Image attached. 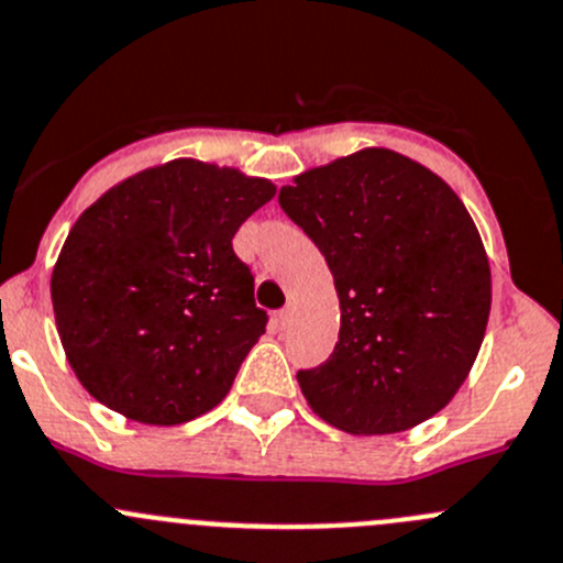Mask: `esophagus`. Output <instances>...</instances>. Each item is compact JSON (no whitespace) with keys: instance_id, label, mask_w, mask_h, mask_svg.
Here are the masks:
<instances>
[{"instance_id":"esophagus-1","label":"esophagus","mask_w":563,"mask_h":563,"mask_svg":"<svg viewBox=\"0 0 563 563\" xmlns=\"http://www.w3.org/2000/svg\"><path fill=\"white\" fill-rule=\"evenodd\" d=\"M291 316H294V308H291V305H286V308H283L280 313H277V319H280V324L286 327L288 321H291Z\"/></svg>"}]
</instances>
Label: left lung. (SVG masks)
Wrapping results in <instances>:
<instances>
[{
	"instance_id": "1",
	"label": "left lung",
	"mask_w": 563,
	"mask_h": 563,
	"mask_svg": "<svg viewBox=\"0 0 563 563\" xmlns=\"http://www.w3.org/2000/svg\"><path fill=\"white\" fill-rule=\"evenodd\" d=\"M277 200L321 250L341 299L332 354L297 371L313 412L349 434L404 432L440 412L482 349L493 302L465 203L387 148L302 173Z\"/></svg>"
}]
</instances>
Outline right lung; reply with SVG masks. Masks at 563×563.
<instances>
[{
    "instance_id": "1",
    "label": "right lung",
    "mask_w": 563,
    "mask_h": 563,
    "mask_svg": "<svg viewBox=\"0 0 563 563\" xmlns=\"http://www.w3.org/2000/svg\"><path fill=\"white\" fill-rule=\"evenodd\" d=\"M272 198L264 178L178 159L125 178L76 220L52 302L92 398L176 427L228 396L269 321L233 236Z\"/></svg>"
}]
</instances>
